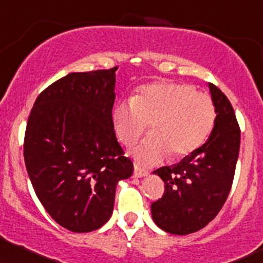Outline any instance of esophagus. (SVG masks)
<instances>
[{"label": "esophagus", "mask_w": 263, "mask_h": 263, "mask_svg": "<svg viewBox=\"0 0 263 263\" xmlns=\"http://www.w3.org/2000/svg\"><path fill=\"white\" fill-rule=\"evenodd\" d=\"M148 172L145 169H142V167L135 165V176L136 178H143V176H147Z\"/></svg>", "instance_id": "esophagus-1"}]
</instances>
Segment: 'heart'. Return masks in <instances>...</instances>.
<instances>
[{
    "instance_id": "b5f03b06",
    "label": "heart",
    "mask_w": 263,
    "mask_h": 263,
    "mask_svg": "<svg viewBox=\"0 0 263 263\" xmlns=\"http://www.w3.org/2000/svg\"><path fill=\"white\" fill-rule=\"evenodd\" d=\"M216 122V109L207 94L176 82L141 85L131 100L114 106L111 123L119 141L132 145L147 129L152 134L135 148L134 156L153 165L167 154L173 159L194 153L204 143Z\"/></svg>"
}]
</instances>
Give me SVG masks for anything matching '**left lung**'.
<instances>
[{
    "label": "left lung",
    "mask_w": 263,
    "mask_h": 263,
    "mask_svg": "<svg viewBox=\"0 0 263 263\" xmlns=\"http://www.w3.org/2000/svg\"><path fill=\"white\" fill-rule=\"evenodd\" d=\"M208 88L217 116L207 142L179 163L153 173L165 183V191L152 203V218L175 235L197 232L214 219L229 195L238 162L240 128L232 104L216 85L208 83Z\"/></svg>",
    "instance_id": "obj_1"
}]
</instances>
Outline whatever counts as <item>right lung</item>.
<instances>
[{
    "mask_svg": "<svg viewBox=\"0 0 263 263\" xmlns=\"http://www.w3.org/2000/svg\"><path fill=\"white\" fill-rule=\"evenodd\" d=\"M116 69L68 73L36 98L28 119L31 185L52 219L73 233L103 227L119 181L134 173L111 123Z\"/></svg>",
    "mask_w": 263,
    "mask_h": 263,
    "instance_id": "obj_1",
    "label": "right lung"
}]
</instances>
